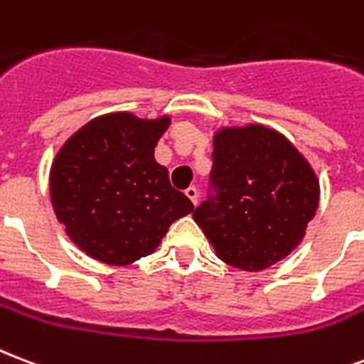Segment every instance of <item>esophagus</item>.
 <instances>
[{
  "mask_svg": "<svg viewBox=\"0 0 364 364\" xmlns=\"http://www.w3.org/2000/svg\"><path fill=\"white\" fill-rule=\"evenodd\" d=\"M185 194H187L188 200L193 202L194 206L198 204V188H196V187H188L187 191H185Z\"/></svg>",
  "mask_w": 364,
  "mask_h": 364,
  "instance_id": "34e87169",
  "label": "esophagus"
}]
</instances>
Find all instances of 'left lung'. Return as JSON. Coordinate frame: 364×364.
Returning <instances> with one entry per match:
<instances>
[{
  "label": "left lung",
  "instance_id": "left-lung-1",
  "mask_svg": "<svg viewBox=\"0 0 364 364\" xmlns=\"http://www.w3.org/2000/svg\"><path fill=\"white\" fill-rule=\"evenodd\" d=\"M212 194L193 213L219 259L262 271L292 252L318 206L315 171L265 126L223 127L213 137Z\"/></svg>",
  "mask_w": 364,
  "mask_h": 364
}]
</instances>
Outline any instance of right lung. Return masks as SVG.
I'll use <instances>...</instances> for the list:
<instances>
[{
	"label": "right lung",
	"instance_id": "add662e5",
	"mask_svg": "<svg viewBox=\"0 0 364 364\" xmlns=\"http://www.w3.org/2000/svg\"><path fill=\"white\" fill-rule=\"evenodd\" d=\"M168 126L170 116H99L55 156L49 176L53 210L72 242L97 262L129 265L149 256L171 223L194 210L154 160V146Z\"/></svg>",
	"mask_w": 364,
	"mask_h": 364
}]
</instances>
